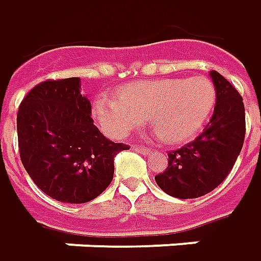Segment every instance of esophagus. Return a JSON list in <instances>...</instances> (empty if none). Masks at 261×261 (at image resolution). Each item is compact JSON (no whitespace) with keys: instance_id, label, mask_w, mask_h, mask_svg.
I'll use <instances>...</instances> for the list:
<instances>
[{"instance_id":"34e87169","label":"esophagus","mask_w":261,"mask_h":261,"mask_svg":"<svg viewBox=\"0 0 261 261\" xmlns=\"http://www.w3.org/2000/svg\"><path fill=\"white\" fill-rule=\"evenodd\" d=\"M132 149L136 152H139V153H143V155H148V153H151V148H146V146L134 145V146H132Z\"/></svg>"}]
</instances>
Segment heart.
Masks as SVG:
<instances>
[{
  "instance_id": "b5f03b06",
  "label": "heart",
  "mask_w": 261,
  "mask_h": 261,
  "mask_svg": "<svg viewBox=\"0 0 261 261\" xmlns=\"http://www.w3.org/2000/svg\"><path fill=\"white\" fill-rule=\"evenodd\" d=\"M217 90L205 76L156 79L122 87L118 100L99 97L93 115L110 138H126L149 119L164 143L187 142L200 134L216 108Z\"/></svg>"
}]
</instances>
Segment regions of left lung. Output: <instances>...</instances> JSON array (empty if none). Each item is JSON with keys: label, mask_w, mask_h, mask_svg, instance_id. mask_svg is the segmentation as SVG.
Segmentation results:
<instances>
[{"label": "left lung", "mask_w": 261, "mask_h": 261, "mask_svg": "<svg viewBox=\"0 0 261 261\" xmlns=\"http://www.w3.org/2000/svg\"><path fill=\"white\" fill-rule=\"evenodd\" d=\"M211 79L217 102L207 127L192 142L168 152L167 169L155 176L159 188L175 198H198L216 190L231 172L243 148V97L216 70L211 71Z\"/></svg>", "instance_id": "obj_1"}]
</instances>
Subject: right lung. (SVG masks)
<instances>
[{
  "mask_svg": "<svg viewBox=\"0 0 261 261\" xmlns=\"http://www.w3.org/2000/svg\"><path fill=\"white\" fill-rule=\"evenodd\" d=\"M92 105L80 94V79L45 80L22 99L17 113L22 165L54 200L83 204L113 179V158L129 149L105 138L93 125Z\"/></svg>",
  "mask_w": 261,
  "mask_h": 261,
  "instance_id": "obj_1",
  "label": "right lung"
}]
</instances>
